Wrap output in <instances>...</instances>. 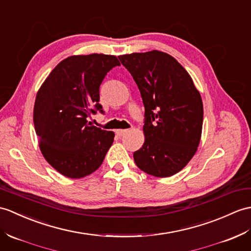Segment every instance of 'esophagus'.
Wrapping results in <instances>:
<instances>
[{
  "label": "esophagus",
  "instance_id": "esophagus-1",
  "mask_svg": "<svg viewBox=\"0 0 251 251\" xmlns=\"http://www.w3.org/2000/svg\"><path fill=\"white\" fill-rule=\"evenodd\" d=\"M127 131H128L127 129H118V130L115 131V133H116V135H118L119 137H122V136H124Z\"/></svg>",
  "mask_w": 251,
  "mask_h": 251
}]
</instances>
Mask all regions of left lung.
Segmentation results:
<instances>
[{"mask_svg": "<svg viewBox=\"0 0 251 251\" xmlns=\"http://www.w3.org/2000/svg\"><path fill=\"white\" fill-rule=\"evenodd\" d=\"M144 104L142 148L133 153L138 168L168 177L188 164L199 147L203 103L189 74L161 51L120 55Z\"/></svg>", "mask_w": 251, "mask_h": 251, "instance_id": "left-lung-1", "label": "left lung"}]
</instances>
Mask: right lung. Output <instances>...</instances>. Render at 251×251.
Masks as SVG:
<instances>
[{
  "instance_id": "add662e5",
  "label": "right lung",
  "mask_w": 251,
  "mask_h": 251,
  "mask_svg": "<svg viewBox=\"0 0 251 251\" xmlns=\"http://www.w3.org/2000/svg\"><path fill=\"white\" fill-rule=\"evenodd\" d=\"M121 64L107 54L73 55L47 77L34 104V125L45 159L64 176L81 178L100 167L114 139L113 131L87 123L97 111L99 86Z\"/></svg>"
}]
</instances>
